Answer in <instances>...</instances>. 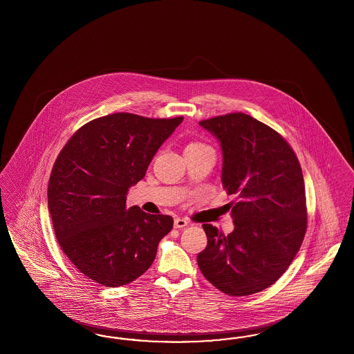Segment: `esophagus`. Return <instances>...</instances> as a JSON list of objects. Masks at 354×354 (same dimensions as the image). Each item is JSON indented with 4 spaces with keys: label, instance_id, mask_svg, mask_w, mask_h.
<instances>
[{
    "label": "esophagus",
    "instance_id": "obj_1",
    "mask_svg": "<svg viewBox=\"0 0 354 354\" xmlns=\"http://www.w3.org/2000/svg\"><path fill=\"white\" fill-rule=\"evenodd\" d=\"M188 221L187 219H182V218H176L175 221H174V227L175 228H183V227H185V225H188Z\"/></svg>",
    "mask_w": 354,
    "mask_h": 354
}]
</instances>
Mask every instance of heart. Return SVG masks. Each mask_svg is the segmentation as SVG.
I'll return each mask as SVG.
<instances>
[{"mask_svg":"<svg viewBox=\"0 0 354 354\" xmlns=\"http://www.w3.org/2000/svg\"><path fill=\"white\" fill-rule=\"evenodd\" d=\"M204 144H200V142H192L189 144L187 148H204Z\"/></svg>","mask_w":354,"mask_h":354,"instance_id":"heart-1","label":"heart"}]
</instances>
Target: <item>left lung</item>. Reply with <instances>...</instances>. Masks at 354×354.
<instances>
[{
  "label": "left lung",
  "instance_id": "8db88e82",
  "mask_svg": "<svg viewBox=\"0 0 354 354\" xmlns=\"http://www.w3.org/2000/svg\"><path fill=\"white\" fill-rule=\"evenodd\" d=\"M200 126L221 144L222 184L237 203L231 209V234L203 225L207 245L197 263L223 293L253 295L286 272L302 244L308 214L300 162L277 131L244 113L201 120Z\"/></svg>",
  "mask_w": 354,
  "mask_h": 354
}]
</instances>
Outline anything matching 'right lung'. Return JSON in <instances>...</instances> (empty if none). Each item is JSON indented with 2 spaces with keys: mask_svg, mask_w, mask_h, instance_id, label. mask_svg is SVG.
Returning <instances> with one entry per match:
<instances>
[{
  "mask_svg": "<svg viewBox=\"0 0 354 354\" xmlns=\"http://www.w3.org/2000/svg\"><path fill=\"white\" fill-rule=\"evenodd\" d=\"M182 122L111 114L77 129L58 154L48 209L59 247L86 278L120 287L151 266L174 221L127 207V193Z\"/></svg>",
  "mask_w": 354,
  "mask_h": 354,
  "instance_id": "1",
  "label": "right lung"
}]
</instances>
